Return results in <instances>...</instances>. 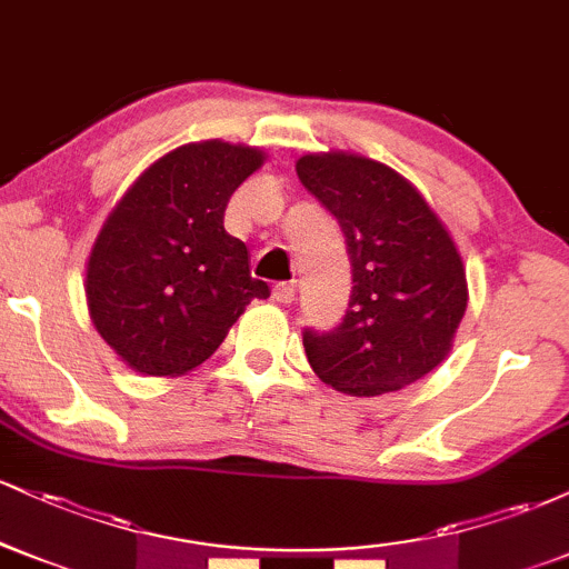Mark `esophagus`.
Segmentation results:
<instances>
[{
    "label": "esophagus",
    "mask_w": 569,
    "mask_h": 569,
    "mask_svg": "<svg viewBox=\"0 0 569 569\" xmlns=\"http://www.w3.org/2000/svg\"><path fill=\"white\" fill-rule=\"evenodd\" d=\"M272 299L280 305H291L293 299H297V286L293 283H278L276 289H272Z\"/></svg>",
    "instance_id": "34e87169"
}]
</instances>
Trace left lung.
Masks as SVG:
<instances>
[{"instance_id": "obj_1", "label": "left lung", "mask_w": 569, "mask_h": 569, "mask_svg": "<svg viewBox=\"0 0 569 569\" xmlns=\"http://www.w3.org/2000/svg\"><path fill=\"white\" fill-rule=\"evenodd\" d=\"M299 181L335 213L352 291L335 331H305L318 380L348 396H382L422 380L452 350L468 307L466 264L420 189L356 152H310Z\"/></svg>"}]
</instances>
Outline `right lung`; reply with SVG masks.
Wrapping results in <instances>:
<instances>
[{
	"mask_svg": "<svg viewBox=\"0 0 569 569\" xmlns=\"http://www.w3.org/2000/svg\"><path fill=\"white\" fill-rule=\"evenodd\" d=\"M259 147L221 139L181 143L117 200L84 267L96 331L130 369L181 377L224 342L251 299L248 248L224 230L232 192L264 166Z\"/></svg>",
	"mask_w": 569,
	"mask_h": 569,
	"instance_id": "right-lung-1",
	"label": "right lung"
}]
</instances>
